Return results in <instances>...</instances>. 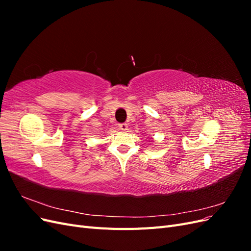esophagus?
I'll return each mask as SVG.
<instances>
[{
  "label": "esophagus",
  "instance_id": "esophagus-1",
  "mask_svg": "<svg viewBox=\"0 0 251 251\" xmlns=\"http://www.w3.org/2000/svg\"><path fill=\"white\" fill-rule=\"evenodd\" d=\"M118 126H119L121 131H126L127 130V125L126 124H119Z\"/></svg>",
  "mask_w": 251,
  "mask_h": 251
}]
</instances>
